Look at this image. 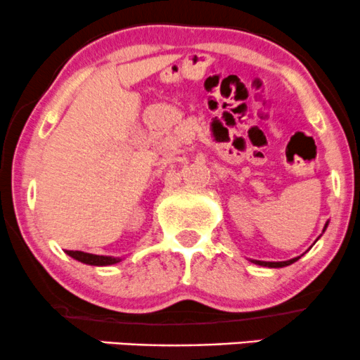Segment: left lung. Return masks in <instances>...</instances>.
Here are the masks:
<instances>
[{"label": "left lung", "mask_w": 360, "mask_h": 360, "mask_svg": "<svg viewBox=\"0 0 360 360\" xmlns=\"http://www.w3.org/2000/svg\"><path fill=\"white\" fill-rule=\"evenodd\" d=\"M300 257H295L291 260H283V262H264V260H255V264H259V266H266V267H284V266H289V264L296 262Z\"/></svg>", "instance_id": "8db88e82"}]
</instances>
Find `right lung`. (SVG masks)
I'll return each mask as SVG.
<instances>
[{
	"mask_svg": "<svg viewBox=\"0 0 360 360\" xmlns=\"http://www.w3.org/2000/svg\"><path fill=\"white\" fill-rule=\"evenodd\" d=\"M68 255H71L72 259L79 260V262L89 264V266H111V264L120 262V257H110V255H94L88 254V252L81 250H65Z\"/></svg>",
	"mask_w": 360,
	"mask_h": 360,
	"instance_id": "obj_1",
	"label": "right lung"
}]
</instances>
